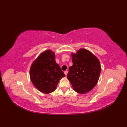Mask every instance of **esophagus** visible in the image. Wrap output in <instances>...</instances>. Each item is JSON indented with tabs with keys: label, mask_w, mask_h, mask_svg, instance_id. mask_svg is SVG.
Listing matches in <instances>:
<instances>
[{
	"label": "esophagus",
	"mask_w": 127,
	"mask_h": 127,
	"mask_svg": "<svg viewBox=\"0 0 127 127\" xmlns=\"http://www.w3.org/2000/svg\"><path fill=\"white\" fill-rule=\"evenodd\" d=\"M64 74L65 75L67 76V74H68V71H67V70L64 71Z\"/></svg>",
	"instance_id": "1"
}]
</instances>
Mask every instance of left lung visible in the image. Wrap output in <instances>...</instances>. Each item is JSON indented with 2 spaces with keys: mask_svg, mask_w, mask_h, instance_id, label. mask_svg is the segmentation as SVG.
<instances>
[{
  "mask_svg": "<svg viewBox=\"0 0 127 127\" xmlns=\"http://www.w3.org/2000/svg\"><path fill=\"white\" fill-rule=\"evenodd\" d=\"M72 66L69 68L67 77L75 91L80 94L90 92L96 85L101 70L98 59L85 49L71 54Z\"/></svg>",
  "mask_w": 127,
  "mask_h": 127,
  "instance_id": "obj_1",
  "label": "left lung"
}]
</instances>
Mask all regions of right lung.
Instances as JSON below:
<instances>
[{
  "instance_id": "right-lung-1",
  "label": "right lung",
  "mask_w": 127,
  "mask_h": 127,
  "mask_svg": "<svg viewBox=\"0 0 127 127\" xmlns=\"http://www.w3.org/2000/svg\"><path fill=\"white\" fill-rule=\"evenodd\" d=\"M31 80L37 89L44 93L56 90L59 80L65 76L55 60V53L48 50L42 52L30 68Z\"/></svg>"
}]
</instances>
